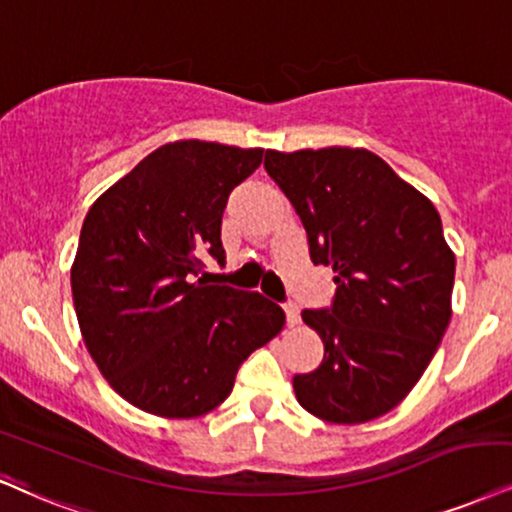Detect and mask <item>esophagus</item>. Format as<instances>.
Here are the masks:
<instances>
[{"label":"esophagus","mask_w":512,"mask_h":512,"mask_svg":"<svg viewBox=\"0 0 512 512\" xmlns=\"http://www.w3.org/2000/svg\"><path fill=\"white\" fill-rule=\"evenodd\" d=\"M283 310H286V322H288V326H295L300 322V310H298V305L295 303H286L283 305Z\"/></svg>","instance_id":"obj_1"}]
</instances>
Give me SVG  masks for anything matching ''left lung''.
I'll use <instances>...</instances> for the list:
<instances>
[{"mask_svg":"<svg viewBox=\"0 0 512 512\" xmlns=\"http://www.w3.org/2000/svg\"><path fill=\"white\" fill-rule=\"evenodd\" d=\"M264 169L307 231L310 260L336 272L331 307L305 310L324 343L295 374L319 420H377L412 391L451 322L455 255L432 202L369 150H267Z\"/></svg>","mask_w":512,"mask_h":512,"instance_id":"left-lung-1","label":"left lung"}]
</instances>
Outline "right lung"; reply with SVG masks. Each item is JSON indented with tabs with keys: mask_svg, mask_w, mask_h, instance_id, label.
<instances>
[{
	"mask_svg": "<svg viewBox=\"0 0 512 512\" xmlns=\"http://www.w3.org/2000/svg\"><path fill=\"white\" fill-rule=\"evenodd\" d=\"M262 155L205 140L162 145L83 221L71 269L83 341L112 389L150 415L217 408L286 322L260 293L197 279L205 255L224 262V207Z\"/></svg>",
	"mask_w": 512,
	"mask_h": 512,
	"instance_id": "right-lung-1",
	"label": "right lung"
}]
</instances>
